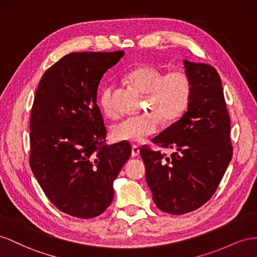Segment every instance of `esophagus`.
Wrapping results in <instances>:
<instances>
[{
  "instance_id": "obj_1",
  "label": "esophagus",
  "mask_w": 257,
  "mask_h": 257,
  "mask_svg": "<svg viewBox=\"0 0 257 257\" xmlns=\"http://www.w3.org/2000/svg\"><path fill=\"white\" fill-rule=\"evenodd\" d=\"M139 154H140V149H139L138 146L134 145L133 148H131V156L137 157V156H139Z\"/></svg>"
}]
</instances>
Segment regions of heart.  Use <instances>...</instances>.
Returning a JSON list of instances; mask_svg holds the SVG:
<instances>
[{"mask_svg":"<svg viewBox=\"0 0 257 257\" xmlns=\"http://www.w3.org/2000/svg\"><path fill=\"white\" fill-rule=\"evenodd\" d=\"M127 80L145 96V107L154 113L127 117L112 127V138L120 142H141L159 130L160 118L165 122L177 120L185 113L193 94V82L184 70L164 74L152 64H142L128 73ZM114 86L103 88L99 104L107 116H113Z\"/></svg>","mask_w":257,"mask_h":257,"instance_id":"b5f03b06","label":"heart"}]
</instances>
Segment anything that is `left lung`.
Returning <instances> with one entry per match:
<instances>
[{
  "label": "left lung",
  "mask_w": 257,
  "mask_h": 257,
  "mask_svg": "<svg viewBox=\"0 0 257 257\" xmlns=\"http://www.w3.org/2000/svg\"><path fill=\"white\" fill-rule=\"evenodd\" d=\"M193 82L187 112L153 142L170 149L167 156L143 145L140 154L153 200L163 212L181 215L213 196L232 157L230 118L216 70L184 60Z\"/></svg>",
  "instance_id": "obj_1"
}]
</instances>
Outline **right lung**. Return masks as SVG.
Masks as SVG:
<instances>
[{"instance_id":"obj_1","label":"right lung","mask_w":257,"mask_h":257,"mask_svg":"<svg viewBox=\"0 0 257 257\" xmlns=\"http://www.w3.org/2000/svg\"><path fill=\"white\" fill-rule=\"evenodd\" d=\"M123 54H69L44 73L35 92L31 170L50 202L71 216L103 213L113 200V183L130 157V144H105L97 105L102 76Z\"/></svg>"}]
</instances>
